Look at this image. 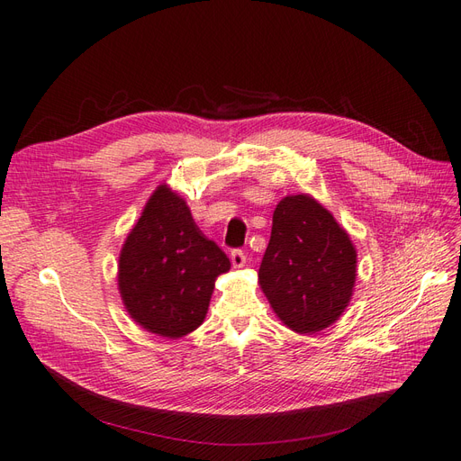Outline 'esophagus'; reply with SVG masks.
<instances>
[{
    "mask_svg": "<svg viewBox=\"0 0 461 461\" xmlns=\"http://www.w3.org/2000/svg\"><path fill=\"white\" fill-rule=\"evenodd\" d=\"M231 265L235 268H243L245 267V253L241 251V249H235V251H231Z\"/></svg>",
    "mask_w": 461,
    "mask_h": 461,
    "instance_id": "obj_1",
    "label": "esophagus"
}]
</instances>
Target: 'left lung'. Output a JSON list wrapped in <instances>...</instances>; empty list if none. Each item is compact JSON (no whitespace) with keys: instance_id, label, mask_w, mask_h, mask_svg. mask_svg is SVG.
I'll return each mask as SVG.
<instances>
[{"instance_id":"obj_1","label":"left lung","mask_w":461,"mask_h":461,"mask_svg":"<svg viewBox=\"0 0 461 461\" xmlns=\"http://www.w3.org/2000/svg\"><path fill=\"white\" fill-rule=\"evenodd\" d=\"M357 251L349 233L314 196L287 194L276 204L258 285L289 330L317 334L348 309Z\"/></svg>"}]
</instances>
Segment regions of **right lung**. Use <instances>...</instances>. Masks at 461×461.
Returning a JSON list of instances; mask_svg holds the SVG:
<instances>
[{"mask_svg":"<svg viewBox=\"0 0 461 461\" xmlns=\"http://www.w3.org/2000/svg\"><path fill=\"white\" fill-rule=\"evenodd\" d=\"M230 267L226 253L196 226L181 194L162 183L122 247L117 287L140 328L177 339L204 322L216 278Z\"/></svg>","mask_w":461,"mask_h":461,"instance_id":"add662e5","label":"right lung"}]
</instances>
